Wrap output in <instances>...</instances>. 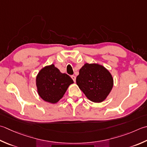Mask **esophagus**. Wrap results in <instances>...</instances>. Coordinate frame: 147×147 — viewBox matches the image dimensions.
Returning <instances> with one entry per match:
<instances>
[{"mask_svg":"<svg viewBox=\"0 0 147 147\" xmlns=\"http://www.w3.org/2000/svg\"><path fill=\"white\" fill-rule=\"evenodd\" d=\"M71 78L73 80V81L75 82H76V76H74V75H72L71 76Z\"/></svg>","mask_w":147,"mask_h":147,"instance_id":"34e87169","label":"esophagus"}]
</instances>
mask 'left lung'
Wrapping results in <instances>:
<instances>
[{
    "label": "left lung",
    "mask_w": 147,
    "mask_h": 147,
    "mask_svg": "<svg viewBox=\"0 0 147 147\" xmlns=\"http://www.w3.org/2000/svg\"><path fill=\"white\" fill-rule=\"evenodd\" d=\"M76 84L89 100L100 102L111 92L113 80L110 72L103 66L85 64L80 69Z\"/></svg>",
    "instance_id": "obj_1"
}]
</instances>
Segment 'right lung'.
Here are the masks:
<instances>
[{"label": "right lung", "instance_id": "right-lung-1", "mask_svg": "<svg viewBox=\"0 0 147 147\" xmlns=\"http://www.w3.org/2000/svg\"><path fill=\"white\" fill-rule=\"evenodd\" d=\"M73 80L65 73H60L53 64L46 66L36 78L38 94L45 101L56 103L62 98Z\"/></svg>", "mask_w": 147, "mask_h": 147}]
</instances>
